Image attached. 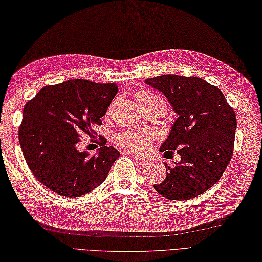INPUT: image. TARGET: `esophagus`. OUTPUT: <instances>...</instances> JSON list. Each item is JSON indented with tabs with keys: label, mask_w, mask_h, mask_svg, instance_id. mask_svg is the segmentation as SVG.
Masks as SVG:
<instances>
[{
	"label": "esophagus",
	"mask_w": 262,
	"mask_h": 262,
	"mask_svg": "<svg viewBox=\"0 0 262 262\" xmlns=\"http://www.w3.org/2000/svg\"><path fill=\"white\" fill-rule=\"evenodd\" d=\"M132 158L135 159V161L137 162L138 165H140V166H146V165H148V160H146V159H143V158H140V157H138V156H136V155H132Z\"/></svg>",
	"instance_id": "obj_1"
}]
</instances>
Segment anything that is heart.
Segmentation results:
<instances>
[{"label": "heart", "mask_w": 262, "mask_h": 262, "mask_svg": "<svg viewBox=\"0 0 262 262\" xmlns=\"http://www.w3.org/2000/svg\"><path fill=\"white\" fill-rule=\"evenodd\" d=\"M137 101L142 108L158 107L162 110V112L166 108V102L160 95H157L155 93L148 91H141L137 93ZM152 136L149 133H140V132H125L118 137V142L120 146L124 147L129 150L136 151V152H143L147 151L152 143Z\"/></svg>", "instance_id": "1"}]
</instances>
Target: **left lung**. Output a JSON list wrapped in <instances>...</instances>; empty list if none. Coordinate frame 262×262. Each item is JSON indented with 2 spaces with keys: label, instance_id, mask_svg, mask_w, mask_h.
<instances>
[{
  "label": "left lung",
  "instance_id": "8db88e82",
  "mask_svg": "<svg viewBox=\"0 0 262 262\" xmlns=\"http://www.w3.org/2000/svg\"><path fill=\"white\" fill-rule=\"evenodd\" d=\"M178 114L161 152L177 150L179 164L166 165L167 176L154 188L169 200L194 199L222 177L233 156L236 115L223 93L206 80L178 75L147 78Z\"/></svg>",
  "mask_w": 262,
  "mask_h": 262
}]
</instances>
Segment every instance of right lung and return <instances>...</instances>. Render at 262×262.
Returning <instances> with one entry per match:
<instances>
[{"mask_svg":"<svg viewBox=\"0 0 262 262\" xmlns=\"http://www.w3.org/2000/svg\"><path fill=\"white\" fill-rule=\"evenodd\" d=\"M119 87L86 79L45 86L23 108L19 141L27 165L40 183L54 193L79 197L100 186L120 152L105 146L95 131L102 125ZM84 134L101 148L94 156L79 153Z\"/></svg>","mask_w":262,"mask_h":262,"instance_id":"1","label":"right lung"}]
</instances>
